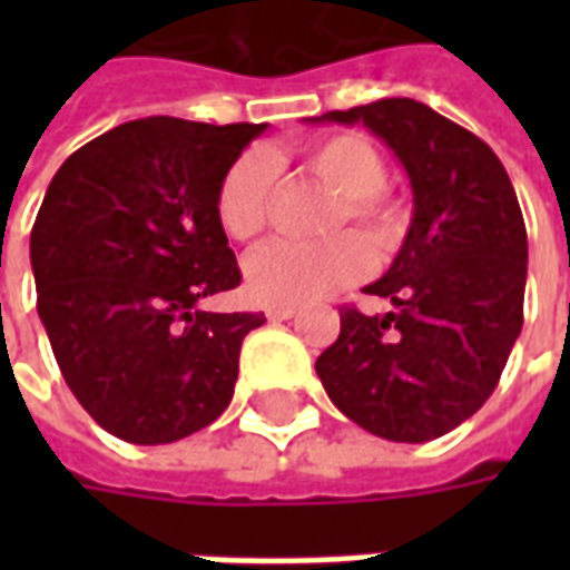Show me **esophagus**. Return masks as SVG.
Instances as JSON below:
<instances>
[{"label":"esophagus","instance_id":"esophagus-1","mask_svg":"<svg viewBox=\"0 0 570 570\" xmlns=\"http://www.w3.org/2000/svg\"><path fill=\"white\" fill-rule=\"evenodd\" d=\"M296 305H272L265 314H268V321H289V317H296Z\"/></svg>","mask_w":570,"mask_h":570}]
</instances>
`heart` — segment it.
<instances>
[{
    "instance_id": "b5f03b06",
    "label": "heart",
    "mask_w": 570,
    "mask_h": 570,
    "mask_svg": "<svg viewBox=\"0 0 570 570\" xmlns=\"http://www.w3.org/2000/svg\"><path fill=\"white\" fill-rule=\"evenodd\" d=\"M302 167L338 195L330 228L354 223L375 249H394L403 237V210L384 195L382 151L360 134H335L302 151ZM277 164L262 149L244 151L225 170L216 191V219L235 240H253L268 223ZM372 268L370 247L357 235L321 244L272 240L247 259V289L262 305H302L357 284Z\"/></svg>"
}]
</instances>
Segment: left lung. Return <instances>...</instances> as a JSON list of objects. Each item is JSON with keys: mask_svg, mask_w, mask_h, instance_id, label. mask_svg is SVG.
<instances>
[{"mask_svg": "<svg viewBox=\"0 0 570 570\" xmlns=\"http://www.w3.org/2000/svg\"><path fill=\"white\" fill-rule=\"evenodd\" d=\"M311 121H363L406 167L415 204L394 265L363 289L394 311L342 308L317 375L375 436L436 440L489 400L522 333L528 235L513 183L476 134L409 97Z\"/></svg>", "mask_w": 570, "mask_h": 570, "instance_id": "8db88e82", "label": "left lung"}]
</instances>
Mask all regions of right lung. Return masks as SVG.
Returning <instances> with one entry per match:
<instances>
[{"label":"right lung","instance_id":"1","mask_svg":"<svg viewBox=\"0 0 570 570\" xmlns=\"http://www.w3.org/2000/svg\"><path fill=\"white\" fill-rule=\"evenodd\" d=\"M265 125L137 118L57 170L30 235L36 308L81 409L134 445L176 442L232 403L262 314L198 305L240 284L216 191Z\"/></svg>","mask_w":570,"mask_h":570}]
</instances>
